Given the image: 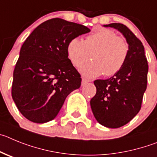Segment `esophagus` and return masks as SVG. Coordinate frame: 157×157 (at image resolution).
<instances>
[{
    "label": "esophagus",
    "mask_w": 157,
    "mask_h": 157,
    "mask_svg": "<svg viewBox=\"0 0 157 157\" xmlns=\"http://www.w3.org/2000/svg\"><path fill=\"white\" fill-rule=\"evenodd\" d=\"M88 82H89V80L84 78V77H82V84H83V85L85 84H87V83H88Z\"/></svg>",
    "instance_id": "1"
}]
</instances>
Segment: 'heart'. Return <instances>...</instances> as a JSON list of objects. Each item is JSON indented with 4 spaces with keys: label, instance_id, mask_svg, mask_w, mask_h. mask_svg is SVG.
Listing matches in <instances>:
<instances>
[{
    "label": "heart",
    "instance_id": "b5f03b06",
    "mask_svg": "<svg viewBox=\"0 0 157 157\" xmlns=\"http://www.w3.org/2000/svg\"><path fill=\"white\" fill-rule=\"evenodd\" d=\"M130 52V45L124 37L117 36L111 29H103L85 38L84 41L75 37L69 41L66 53L76 67L92 63L80 68L83 75L94 78L104 73L110 77L117 73L124 66Z\"/></svg>",
    "mask_w": 157,
    "mask_h": 157
}]
</instances>
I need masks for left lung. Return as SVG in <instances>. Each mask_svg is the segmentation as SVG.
<instances>
[{"mask_svg": "<svg viewBox=\"0 0 157 157\" xmlns=\"http://www.w3.org/2000/svg\"><path fill=\"white\" fill-rule=\"evenodd\" d=\"M104 26L118 29L128 40L130 52L123 68L113 77L94 80L96 94L90 104L100 124L118 128L130 122L141 109L149 66L142 43L128 26L121 23Z\"/></svg>", "mask_w": 157, "mask_h": 157, "instance_id": "1", "label": "left lung"}]
</instances>
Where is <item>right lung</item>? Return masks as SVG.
Returning <instances> with one entry per match:
<instances>
[{"mask_svg": "<svg viewBox=\"0 0 157 157\" xmlns=\"http://www.w3.org/2000/svg\"><path fill=\"white\" fill-rule=\"evenodd\" d=\"M85 26L55 18L30 33L21 48L13 72L12 96L19 112L32 122L56 118L66 97L81 84L66 47L73 38L90 32Z\"/></svg>", "mask_w": 157, "mask_h": 157, "instance_id": "add662e5", "label": "right lung"}]
</instances>
